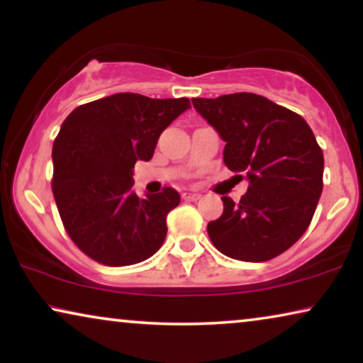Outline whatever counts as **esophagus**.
Here are the masks:
<instances>
[{
    "label": "esophagus",
    "instance_id": "obj_1",
    "mask_svg": "<svg viewBox=\"0 0 363 363\" xmlns=\"http://www.w3.org/2000/svg\"><path fill=\"white\" fill-rule=\"evenodd\" d=\"M201 197V194L197 191H192V189H187V191L182 192V199L187 202H192V201H197V199Z\"/></svg>",
    "mask_w": 363,
    "mask_h": 363
}]
</instances>
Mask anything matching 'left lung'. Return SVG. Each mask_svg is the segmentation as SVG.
<instances>
[{
    "label": "left lung",
    "mask_w": 363,
    "mask_h": 363,
    "mask_svg": "<svg viewBox=\"0 0 363 363\" xmlns=\"http://www.w3.org/2000/svg\"><path fill=\"white\" fill-rule=\"evenodd\" d=\"M225 143L223 162L247 176L240 202L223 196L208 222L213 247L240 262H267L308 230L323 192L324 156L303 116L257 94L192 99Z\"/></svg>",
    "instance_id": "left-lung-1"
}]
</instances>
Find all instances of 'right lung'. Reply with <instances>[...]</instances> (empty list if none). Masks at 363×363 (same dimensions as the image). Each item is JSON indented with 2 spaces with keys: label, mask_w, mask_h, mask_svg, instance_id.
Wrapping results in <instances>:
<instances>
[{
  "label": "right lung",
  "mask_w": 363,
  "mask_h": 363,
  "mask_svg": "<svg viewBox=\"0 0 363 363\" xmlns=\"http://www.w3.org/2000/svg\"><path fill=\"white\" fill-rule=\"evenodd\" d=\"M187 108V99L125 91L80 105L64 120L52 146V192L65 230L95 262L126 267L161 248L181 196L166 187L140 199L133 167L151 160L161 133Z\"/></svg>",
  "instance_id": "add662e5"
}]
</instances>
